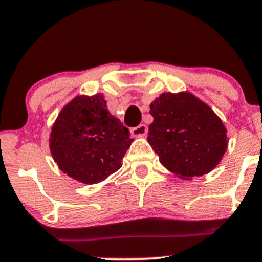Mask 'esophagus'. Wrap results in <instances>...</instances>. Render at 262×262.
I'll list each match as a JSON object with an SVG mask.
<instances>
[{
    "instance_id": "obj_1",
    "label": "esophagus",
    "mask_w": 262,
    "mask_h": 262,
    "mask_svg": "<svg viewBox=\"0 0 262 262\" xmlns=\"http://www.w3.org/2000/svg\"><path fill=\"white\" fill-rule=\"evenodd\" d=\"M147 132H148V128L146 124H139L138 126L132 129V134H133V137H144L147 136Z\"/></svg>"
}]
</instances>
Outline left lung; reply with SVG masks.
Listing matches in <instances>:
<instances>
[{
  "mask_svg": "<svg viewBox=\"0 0 262 262\" xmlns=\"http://www.w3.org/2000/svg\"><path fill=\"white\" fill-rule=\"evenodd\" d=\"M149 107L147 141L168 171L191 180L219 165L228 147L227 129L204 101L189 91L165 92Z\"/></svg>",
  "mask_w": 262,
  "mask_h": 262,
  "instance_id": "left-lung-1",
  "label": "left lung"
}]
</instances>
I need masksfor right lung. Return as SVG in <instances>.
<instances>
[{"instance_id": "right-lung-1", "label": "right lung", "mask_w": 262, "mask_h": 262, "mask_svg": "<svg viewBox=\"0 0 262 262\" xmlns=\"http://www.w3.org/2000/svg\"><path fill=\"white\" fill-rule=\"evenodd\" d=\"M132 142L128 128L107 110L104 95H81L60 110L50 132L49 148L59 170L92 185L121 167Z\"/></svg>"}]
</instances>
